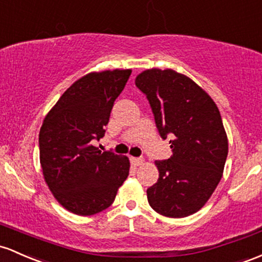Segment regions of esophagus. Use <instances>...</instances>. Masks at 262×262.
Wrapping results in <instances>:
<instances>
[{
    "mask_svg": "<svg viewBox=\"0 0 262 262\" xmlns=\"http://www.w3.org/2000/svg\"><path fill=\"white\" fill-rule=\"evenodd\" d=\"M130 160H132V163H133L136 166L142 165V164L144 163V159H143V158H132Z\"/></svg>",
    "mask_w": 262,
    "mask_h": 262,
    "instance_id": "1",
    "label": "esophagus"
}]
</instances>
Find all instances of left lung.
I'll list each match as a JSON object with an SVG mask.
<instances>
[{"mask_svg":"<svg viewBox=\"0 0 262 262\" xmlns=\"http://www.w3.org/2000/svg\"><path fill=\"white\" fill-rule=\"evenodd\" d=\"M136 85L173 151L155 162L159 179L146 190L149 205L164 216H189L205 205L223 177L229 145L219 109L194 80L173 70H146Z\"/></svg>","mask_w":262,"mask_h":262,"instance_id":"8db88e82","label":"left lung"}]
</instances>
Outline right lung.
Listing matches in <instances>:
<instances>
[{
	"mask_svg": "<svg viewBox=\"0 0 262 262\" xmlns=\"http://www.w3.org/2000/svg\"><path fill=\"white\" fill-rule=\"evenodd\" d=\"M130 70L93 72L74 82L43 120L39 160L46 183L64 209L89 216L113 204L129 159L92 145L104 137L114 100Z\"/></svg>",
	"mask_w": 262,
	"mask_h": 262,
	"instance_id": "obj_1",
	"label": "right lung"
}]
</instances>
